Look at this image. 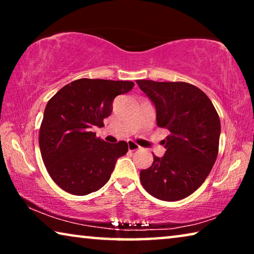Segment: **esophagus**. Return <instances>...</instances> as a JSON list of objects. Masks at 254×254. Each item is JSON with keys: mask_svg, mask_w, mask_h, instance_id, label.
<instances>
[{"mask_svg": "<svg viewBox=\"0 0 254 254\" xmlns=\"http://www.w3.org/2000/svg\"><path fill=\"white\" fill-rule=\"evenodd\" d=\"M128 150L129 151H136V150H140L141 147L138 144L135 143L134 141H128Z\"/></svg>", "mask_w": 254, "mask_h": 254, "instance_id": "1", "label": "esophagus"}]
</instances>
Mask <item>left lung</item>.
Segmentation results:
<instances>
[{
    "label": "left lung",
    "instance_id": "8db88e82",
    "mask_svg": "<svg viewBox=\"0 0 254 254\" xmlns=\"http://www.w3.org/2000/svg\"><path fill=\"white\" fill-rule=\"evenodd\" d=\"M137 85L156 107L157 126L170 135L165 155L154 156L150 168L141 170L140 180L150 195L178 201L202 185L218 154L221 123L211 100L185 82L137 79Z\"/></svg>",
    "mask_w": 254,
    "mask_h": 254
}]
</instances>
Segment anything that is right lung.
<instances>
[{"label": "right lung", "instance_id": "1", "mask_svg": "<svg viewBox=\"0 0 254 254\" xmlns=\"http://www.w3.org/2000/svg\"><path fill=\"white\" fill-rule=\"evenodd\" d=\"M129 81L79 78L48 100L39 130L44 164L59 187L74 195L96 192L109 182L125 141L107 143L92 128L103 127L113 100L133 89Z\"/></svg>", "mask_w": 254, "mask_h": 254}]
</instances>
